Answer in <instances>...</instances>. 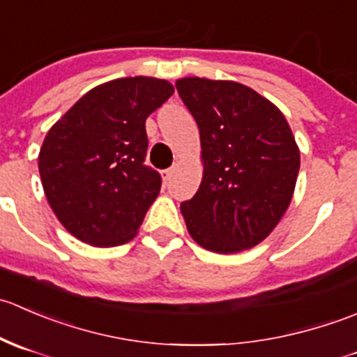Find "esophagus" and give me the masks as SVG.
Returning a JSON list of instances; mask_svg holds the SVG:
<instances>
[{
	"label": "esophagus",
	"mask_w": 357,
	"mask_h": 357,
	"mask_svg": "<svg viewBox=\"0 0 357 357\" xmlns=\"http://www.w3.org/2000/svg\"><path fill=\"white\" fill-rule=\"evenodd\" d=\"M172 174H174V167H169V169H165V171H162V179H164L165 185H167V183L171 181Z\"/></svg>",
	"instance_id": "obj_1"
}]
</instances>
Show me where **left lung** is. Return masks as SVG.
<instances>
[{
    "instance_id": "obj_1",
    "label": "left lung",
    "mask_w": 357,
    "mask_h": 357,
    "mask_svg": "<svg viewBox=\"0 0 357 357\" xmlns=\"http://www.w3.org/2000/svg\"><path fill=\"white\" fill-rule=\"evenodd\" d=\"M179 96L200 131L204 176L181 212L199 245L233 254L261 243L289 208L301 155L269 100L233 81L185 77Z\"/></svg>"
}]
</instances>
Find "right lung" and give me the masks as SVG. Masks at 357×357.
Masks as SVG:
<instances>
[{
  "mask_svg": "<svg viewBox=\"0 0 357 357\" xmlns=\"http://www.w3.org/2000/svg\"><path fill=\"white\" fill-rule=\"evenodd\" d=\"M174 93L155 77H122L86 93L53 126L39 152V174L59 221L81 242H129L162 186L145 164L146 117Z\"/></svg>",
  "mask_w": 357,
  "mask_h": 357,
  "instance_id": "obj_1",
  "label": "right lung"
}]
</instances>
